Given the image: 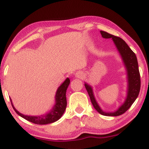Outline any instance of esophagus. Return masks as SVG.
<instances>
[{
    "mask_svg": "<svg viewBox=\"0 0 149 149\" xmlns=\"http://www.w3.org/2000/svg\"><path fill=\"white\" fill-rule=\"evenodd\" d=\"M76 76L78 77V78H80V77H81V74H80V73H77V74H76Z\"/></svg>",
    "mask_w": 149,
    "mask_h": 149,
    "instance_id": "1",
    "label": "esophagus"
}]
</instances>
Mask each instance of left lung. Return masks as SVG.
I'll return each instance as SVG.
<instances>
[{"label":"left lung","instance_id":"obj_1","mask_svg":"<svg viewBox=\"0 0 149 149\" xmlns=\"http://www.w3.org/2000/svg\"><path fill=\"white\" fill-rule=\"evenodd\" d=\"M100 33L104 38L112 39L116 48L118 51L120 55L122 58L125 67L126 69V71H127V97H126L124 103L117 110L113 112H107L102 110L99 106L95 97V95H94L93 89H92L91 85L85 83V87L88 92L92 105L96 109L97 112L103 116H118L122 115L125 112L127 111L139 95L140 87H141V80H140V74L137 59H136V55L133 52V51L130 48L127 44L122 38L111 35V34L107 33L106 31H100Z\"/></svg>","mask_w":149,"mask_h":149}]
</instances>
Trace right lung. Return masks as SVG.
<instances>
[{"label": "right lung", "mask_w": 149, "mask_h": 149, "mask_svg": "<svg viewBox=\"0 0 149 149\" xmlns=\"http://www.w3.org/2000/svg\"><path fill=\"white\" fill-rule=\"evenodd\" d=\"M70 84V80L69 78H66L64 80V83L61 84L57 89L55 95V102H54V105L53 106L52 109L49 111V112L46 113L45 114H42L40 116H27L24 115L15 109L14 105H13L12 100L11 101L12 106L15 111V112L26 120H27L29 122L33 123L37 125H47L52 123L56 122L62 116L63 114L66 110V105H67V102H66V92L68 87Z\"/></svg>", "instance_id": "right-lung-1"}]
</instances>
